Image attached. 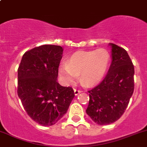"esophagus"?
<instances>
[{"instance_id": "esophagus-1", "label": "esophagus", "mask_w": 147, "mask_h": 147, "mask_svg": "<svg viewBox=\"0 0 147 147\" xmlns=\"http://www.w3.org/2000/svg\"><path fill=\"white\" fill-rule=\"evenodd\" d=\"M81 90H76V89H74V93H75V95H78V94H80V93L81 92Z\"/></svg>"}]
</instances>
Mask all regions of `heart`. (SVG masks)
I'll return each mask as SVG.
<instances>
[{
	"label": "heart",
	"mask_w": 147,
	"mask_h": 147,
	"mask_svg": "<svg viewBox=\"0 0 147 147\" xmlns=\"http://www.w3.org/2000/svg\"><path fill=\"white\" fill-rule=\"evenodd\" d=\"M109 61L110 55L105 49L78 51L69 57L67 63L60 65L59 72L67 85L76 82L80 74L84 85L94 86L102 80Z\"/></svg>",
	"instance_id": "heart-1"
}]
</instances>
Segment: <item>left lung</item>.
<instances>
[{"label":"left lung","mask_w":147,"mask_h":147,"mask_svg":"<svg viewBox=\"0 0 147 147\" xmlns=\"http://www.w3.org/2000/svg\"><path fill=\"white\" fill-rule=\"evenodd\" d=\"M112 63L101 83L88 91L86 112L99 125L114 123L123 115L134 89V67L127 52L113 43Z\"/></svg>","instance_id":"obj_1"}]
</instances>
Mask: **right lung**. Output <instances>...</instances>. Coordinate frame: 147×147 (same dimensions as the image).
I'll return each instance as SVG.
<instances>
[{
    "instance_id": "right-lung-1",
    "label": "right lung",
    "mask_w": 147,
    "mask_h": 147,
    "mask_svg": "<svg viewBox=\"0 0 147 147\" xmlns=\"http://www.w3.org/2000/svg\"><path fill=\"white\" fill-rule=\"evenodd\" d=\"M61 46L44 45L26 52L18 69V95L28 115L45 127L57 123L75 97L72 87L57 82Z\"/></svg>"
}]
</instances>
